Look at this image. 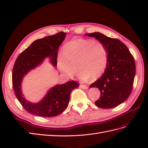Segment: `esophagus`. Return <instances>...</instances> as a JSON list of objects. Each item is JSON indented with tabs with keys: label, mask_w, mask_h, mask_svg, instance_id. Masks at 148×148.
Returning <instances> with one entry per match:
<instances>
[{
	"label": "esophagus",
	"mask_w": 148,
	"mask_h": 148,
	"mask_svg": "<svg viewBox=\"0 0 148 148\" xmlns=\"http://www.w3.org/2000/svg\"><path fill=\"white\" fill-rule=\"evenodd\" d=\"M80 87H81L83 89H88V86H87L86 85H84V84H81L80 85Z\"/></svg>",
	"instance_id": "1"
}]
</instances>
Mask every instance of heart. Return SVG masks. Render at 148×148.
Here are the masks:
<instances>
[{
  "instance_id": "1",
  "label": "heart",
  "mask_w": 148,
  "mask_h": 148,
  "mask_svg": "<svg viewBox=\"0 0 148 148\" xmlns=\"http://www.w3.org/2000/svg\"><path fill=\"white\" fill-rule=\"evenodd\" d=\"M107 62V53L104 44L98 40L86 39H76L66 43L63 53L57 58V66L62 73L72 78L78 69L82 81L89 78H99L104 73Z\"/></svg>"
}]
</instances>
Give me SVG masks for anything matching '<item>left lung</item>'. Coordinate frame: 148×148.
<instances>
[{
	"mask_svg": "<svg viewBox=\"0 0 148 148\" xmlns=\"http://www.w3.org/2000/svg\"><path fill=\"white\" fill-rule=\"evenodd\" d=\"M85 35L101 41L107 53L104 73L89 86L98 88L101 92L95 104L102 109L117 107L126 101L132 92L136 73L134 58L127 47L117 39L107 37L99 32Z\"/></svg>",
	"mask_w": 148,
	"mask_h": 148,
	"instance_id": "1",
	"label": "left lung"
}]
</instances>
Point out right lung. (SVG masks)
Segmentation results:
<instances>
[{
	"mask_svg": "<svg viewBox=\"0 0 148 148\" xmlns=\"http://www.w3.org/2000/svg\"><path fill=\"white\" fill-rule=\"evenodd\" d=\"M66 36L58 33L34 41L17 57L13 69L12 84L15 95L21 106L28 113L43 117L58 115L68 107L70 93L79 84L73 80L63 84H57L48 91L46 95L38 103L26 100L21 91V82L31 70L42 63L46 58L50 59L53 66H57L58 50Z\"/></svg>",
	"mask_w": 148,
	"mask_h": 148,
	"instance_id": "1",
	"label": "right lung"
}]
</instances>
